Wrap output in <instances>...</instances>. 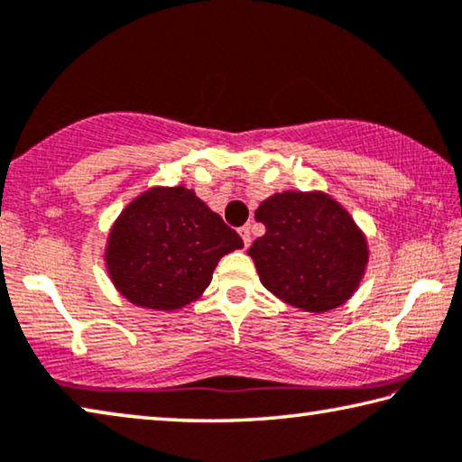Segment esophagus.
<instances>
[{"mask_svg": "<svg viewBox=\"0 0 462 462\" xmlns=\"http://www.w3.org/2000/svg\"><path fill=\"white\" fill-rule=\"evenodd\" d=\"M238 232H240V236H243L245 246H251V226H243Z\"/></svg>", "mask_w": 462, "mask_h": 462, "instance_id": "1", "label": "esophagus"}]
</instances>
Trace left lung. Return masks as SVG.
Wrapping results in <instances>:
<instances>
[{
	"label": "left lung",
	"instance_id": "obj_1",
	"mask_svg": "<svg viewBox=\"0 0 462 462\" xmlns=\"http://www.w3.org/2000/svg\"><path fill=\"white\" fill-rule=\"evenodd\" d=\"M265 234L248 248L261 283L296 309L327 312L357 290L368 263L362 230L325 193L283 191L254 211Z\"/></svg>",
	"mask_w": 462,
	"mask_h": 462
}]
</instances>
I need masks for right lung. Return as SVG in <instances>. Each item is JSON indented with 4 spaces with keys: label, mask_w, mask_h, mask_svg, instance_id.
<instances>
[{
    "label": "right lung",
    "mask_w": 462,
    "mask_h": 462,
    "mask_svg": "<svg viewBox=\"0 0 462 462\" xmlns=\"http://www.w3.org/2000/svg\"><path fill=\"white\" fill-rule=\"evenodd\" d=\"M243 245L193 191L153 187L116 217L105 259L115 288L131 304L177 310L199 298L217 261Z\"/></svg>",
    "instance_id": "1"
}]
</instances>
